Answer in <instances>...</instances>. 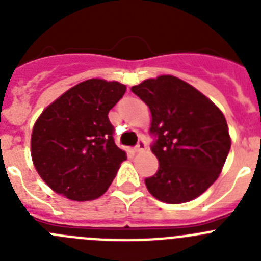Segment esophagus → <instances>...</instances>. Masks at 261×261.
<instances>
[{"label":"esophagus","mask_w":261,"mask_h":261,"mask_svg":"<svg viewBox=\"0 0 261 261\" xmlns=\"http://www.w3.org/2000/svg\"><path fill=\"white\" fill-rule=\"evenodd\" d=\"M146 149V142H145L144 138H141V140H138L137 145L135 146V151L136 153H138V151H142Z\"/></svg>","instance_id":"1"}]
</instances>
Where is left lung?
Here are the masks:
<instances>
[{
	"mask_svg": "<svg viewBox=\"0 0 261 261\" xmlns=\"http://www.w3.org/2000/svg\"><path fill=\"white\" fill-rule=\"evenodd\" d=\"M132 91L151 112V151L158 171L145 179L159 201L181 204L216 181L230 151L229 128L217 106L172 75L146 80Z\"/></svg>",
	"mask_w": 261,
	"mask_h": 261,
	"instance_id": "8db88e82",
	"label": "left lung"
}]
</instances>
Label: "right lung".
<instances>
[{
	"label": "right lung",
	"instance_id": "add662e5",
	"mask_svg": "<svg viewBox=\"0 0 261 261\" xmlns=\"http://www.w3.org/2000/svg\"><path fill=\"white\" fill-rule=\"evenodd\" d=\"M125 90L115 81L87 80L43 111L32 130L31 156L55 192L87 201L108 190L126 159L115 144L108 112Z\"/></svg>",
	"mask_w": 261,
	"mask_h": 261
}]
</instances>
